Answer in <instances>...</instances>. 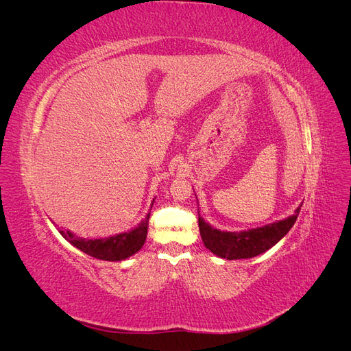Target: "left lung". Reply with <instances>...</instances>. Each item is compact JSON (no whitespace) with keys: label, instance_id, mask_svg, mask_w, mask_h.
<instances>
[{"label":"left lung","instance_id":"obj_1","mask_svg":"<svg viewBox=\"0 0 351 351\" xmlns=\"http://www.w3.org/2000/svg\"><path fill=\"white\" fill-rule=\"evenodd\" d=\"M300 208L302 206L295 209L294 215L282 221L274 222V224L234 232L212 228L209 224H206L204 218L199 217L200 236L206 249H209L212 253H215L219 258L230 261L249 259L253 256H258V254L267 252L268 249L275 246V244H277L294 226Z\"/></svg>","mask_w":351,"mask_h":351}]
</instances>
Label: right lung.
<instances>
[{
	"instance_id": "right-lung-1",
	"label": "right lung",
	"mask_w": 351,
	"mask_h": 351,
	"mask_svg": "<svg viewBox=\"0 0 351 351\" xmlns=\"http://www.w3.org/2000/svg\"><path fill=\"white\" fill-rule=\"evenodd\" d=\"M147 221H149V214L132 231L108 239H80L70 231H61V236L69 240L74 247H77L92 258L115 262L130 258L132 254L142 249L147 234Z\"/></svg>"
}]
</instances>
